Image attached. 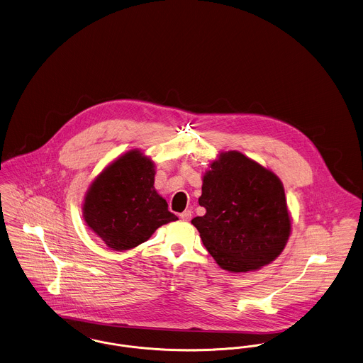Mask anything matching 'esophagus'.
<instances>
[{"label": "esophagus", "mask_w": 363, "mask_h": 363, "mask_svg": "<svg viewBox=\"0 0 363 363\" xmlns=\"http://www.w3.org/2000/svg\"><path fill=\"white\" fill-rule=\"evenodd\" d=\"M180 218H182L183 221H189V220H191V211H189V210L183 211V213L180 214Z\"/></svg>", "instance_id": "esophagus-1"}]
</instances>
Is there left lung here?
<instances>
[{"label":"left lung","instance_id":"8db88e82","mask_svg":"<svg viewBox=\"0 0 363 363\" xmlns=\"http://www.w3.org/2000/svg\"><path fill=\"white\" fill-rule=\"evenodd\" d=\"M203 176V217L191 223L220 267L247 272L284 251L290 236L284 189L278 176L238 152L221 153Z\"/></svg>","mask_w":363,"mask_h":363}]
</instances>
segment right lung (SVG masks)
Segmentation results:
<instances>
[{
  "label": "right lung",
  "instance_id": "obj_1",
  "mask_svg": "<svg viewBox=\"0 0 363 363\" xmlns=\"http://www.w3.org/2000/svg\"><path fill=\"white\" fill-rule=\"evenodd\" d=\"M84 220L113 251H127L177 217L155 189L153 162L131 150L92 183L85 196Z\"/></svg>",
  "mask_w": 363,
  "mask_h": 363
}]
</instances>
